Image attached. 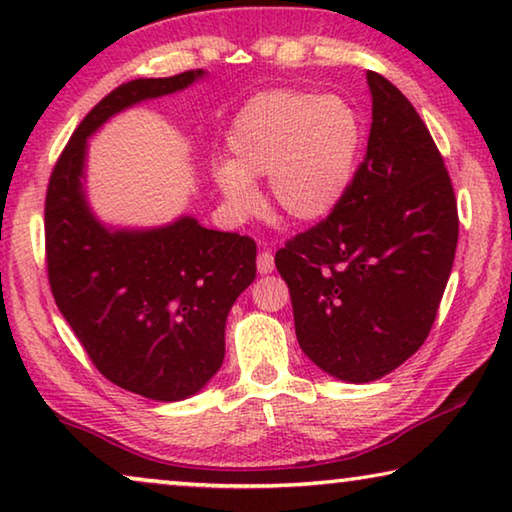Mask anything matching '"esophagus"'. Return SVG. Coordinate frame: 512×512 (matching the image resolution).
Wrapping results in <instances>:
<instances>
[{
	"mask_svg": "<svg viewBox=\"0 0 512 512\" xmlns=\"http://www.w3.org/2000/svg\"><path fill=\"white\" fill-rule=\"evenodd\" d=\"M256 268L261 274H270L274 270V256L272 251H261L256 258Z\"/></svg>",
	"mask_w": 512,
	"mask_h": 512,
	"instance_id": "1",
	"label": "esophagus"
}]
</instances>
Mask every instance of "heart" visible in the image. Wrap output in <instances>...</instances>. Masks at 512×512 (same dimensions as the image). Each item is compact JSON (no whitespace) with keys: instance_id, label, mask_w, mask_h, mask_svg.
<instances>
[{"instance_id":"1","label":"heart","mask_w":512,"mask_h":512,"mask_svg":"<svg viewBox=\"0 0 512 512\" xmlns=\"http://www.w3.org/2000/svg\"><path fill=\"white\" fill-rule=\"evenodd\" d=\"M362 140L360 117L342 96L270 90L244 103L226 133L231 161L214 166L226 203L251 214V182L268 177L274 210L314 221L335 210L353 177Z\"/></svg>"}]
</instances>
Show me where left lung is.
<instances>
[{
  "mask_svg": "<svg viewBox=\"0 0 512 512\" xmlns=\"http://www.w3.org/2000/svg\"><path fill=\"white\" fill-rule=\"evenodd\" d=\"M367 83L365 159L335 210L274 254L300 348L348 383L381 379L425 344L459 235L432 133L388 78L369 71Z\"/></svg>",
  "mask_w": 512,
  "mask_h": 512,
  "instance_id": "obj_1",
  "label": "left lung"
}]
</instances>
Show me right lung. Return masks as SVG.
Wrapping results in <instances>:
<instances>
[{
	"mask_svg": "<svg viewBox=\"0 0 512 512\" xmlns=\"http://www.w3.org/2000/svg\"><path fill=\"white\" fill-rule=\"evenodd\" d=\"M201 76L115 87L73 131L46 191V265L59 311L108 381L157 402L194 395L219 372L228 311L256 277V242L191 217L154 231H108L92 217L80 177L87 136L110 115Z\"/></svg>",
	"mask_w": 512,
	"mask_h": 512,
	"instance_id": "add662e5",
	"label": "right lung"
}]
</instances>
